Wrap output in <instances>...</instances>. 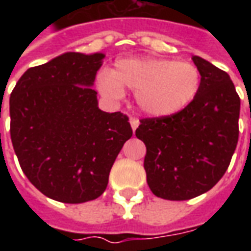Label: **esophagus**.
<instances>
[{
    "label": "esophagus",
    "instance_id": "1",
    "mask_svg": "<svg viewBox=\"0 0 251 251\" xmlns=\"http://www.w3.org/2000/svg\"><path fill=\"white\" fill-rule=\"evenodd\" d=\"M130 125H131V129H133V131H134L137 127H138V125H140V121L137 120V118H130Z\"/></svg>",
    "mask_w": 251,
    "mask_h": 251
}]
</instances>
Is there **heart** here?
Listing matches in <instances>:
<instances>
[{
	"instance_id": "b5f03b06",
	"label": "heart",
	"mask_w": 251,
	"mask_h": 251,
	"mask_svg": "<svg viewBox=\"0 0 251 251\" xmlns=\"http://www.w3.org/2000/svg\"><path fill=\"white\" fill-rule=\"evenodd\" d=\"M198 67L185 60L136 56L117 60L113 71L97 76L98 91L109 100L125 97V87L136 91V102L144 114L164 118L179 114L196 98L200 88Z\"/></svg>"
}]
</instances>
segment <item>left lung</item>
Returning a JSON list of instances; mask_svg holds the SVG:
<instances>
[{"label":"left lung","mask_w":251,"mask_h":251,"mask_svg":"<svg viewBox=\"0 0 251 251\" xmlns=\"http://www.w3.org/2000/svg\"><path fill=\"white\" fill-rule=\"evenodd\" d=\"M196 98L179 114L140 121L144 168L157 198L188 200L210 191L228 168L238 142L241 99L228 74L200 56Z\"/></svg>","instance_id":"1"}]
</instances>
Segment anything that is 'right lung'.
Segmentation results:
<instances>
[{"instance_id":"obj_1","label":"right lung","mask_w":251,"mask_h":251,"mask_svg":"<svg viewBox=\"0 0 251 251\" xmlns=\"http://www.w3.org/2000/svg\"><path fill=\"white\" fill-rule=\"evenodd\" d=\"M104 53L66 52L20 77L10 94V138L25 176L48 198H99L133 134L129 118L98 107L93 90Z\"/></svg>"}]
</instances>
